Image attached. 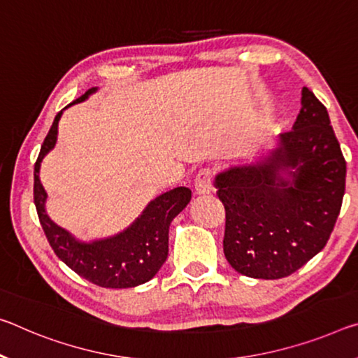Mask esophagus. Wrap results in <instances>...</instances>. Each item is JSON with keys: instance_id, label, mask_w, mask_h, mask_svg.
<instances>
[{"instance_id": "obj_1", "label": "esophagus", "mask_w": 358, "mask_h": 358, "mask_svg": "<svg viewBox=\"0 0 358 358\" xmlns=\"http://www.w3.org/2000/svg\"><path fill=\"white\" fill-rule=\"evenodd\" d=\"M213 186V172L210 169H202L199 173H197L194 188L197 194H208L212 191Z\"/></svg>"}]
</instances>
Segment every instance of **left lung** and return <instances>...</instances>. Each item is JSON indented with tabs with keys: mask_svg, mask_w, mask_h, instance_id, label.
I'll return each mask as SVG.
<instances>
[{
	"mask_svg": "<svg viewBox=\"0 0 358 358\" xmlns=\"http://www.w3.org/2000/svg\"><path fill=\"white\" fill-rule=\"evenodd\" d=\"M301 110L277 148L215 178L226 226L223 250L242 275L293 274L327 245L341 210L345 161L323 106L303 87Z\"/></svg>",
	"mask_w": 358,
	"mask_h": 358,
	"instance_id": "1",
	"label": "left lung"
}]
</instances>
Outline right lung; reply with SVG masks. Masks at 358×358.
I'll list each match as a JSON object with an SVG mask.
<instances>
[{
	"label": "right lung",
	"instance_id": "right-lung-1",
	"mask_svg": "<svg viewBox=\"0 0 358 358\" xmlns=\"http://www.w3.org/2000/svg\"><path fill=\"white\" fill-rule=\"evenodd\" d=\"M94 92H97V87L89 89L68 106L81 103ZM64 110L57 113L35 164L33 197L44 234L57 257L83 279L105 288H132L141 285L151 280L166 263L169 255V226L189 203L191 189L178 186L157 196L127 229L116 236L92 242L75 239L70 232L49 218L46 213L48 194L39 181L43 159L57 143L59 121Z\"/></svg>",
	"mask_w": 358,
	"mask_h": 358
}]
</instances>
